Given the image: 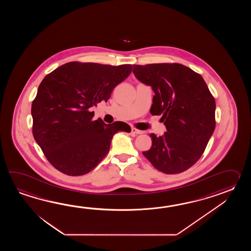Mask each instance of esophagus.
I'll use <instances>...</instances> for the list:
<instances>
[{
	"instance_id": "esophagus-1",
	"label": "esophagus",
	"mask_w": 251,
	"mask_h": 251,
	"mask_svg": "<svg viewBox=\"0 0 251 251\" xmlns=\"http://www.w3.org/2000/svg\"><path fill=\"white\" fill-rule=\"evenodd\" d=\"M131 132H132V133H133V134H141V133H144L143 131H141V130H138V129H136V128H132Z\"/></svg>"
}]
</instances>
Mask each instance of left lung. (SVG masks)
Listing matches in <instances>:
<instances>
[{
    "instance_id": "8db88e82",
    "label": "left lung",
    "mask_w": 251,
    "mask_h": 251,
    "mask_svg": "<svg viewBox=\"0 0 251 251\" xmlns=\"http://www.w3.org/2000/svg\"><path fill=\"white\" fill-rule=\"evenodd\" d=\"M137 80L154 91L151 115H159L167 132L151 133V147L143 154L157 170L176 174L192 167L215 128V100L203 77L179 64L133 65Z\"/></svg>"
}]
</instances>
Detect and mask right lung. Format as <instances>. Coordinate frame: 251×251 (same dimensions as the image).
<instances>
[{
  "label": "right lung",
  "instance_id": "1",
  "mask_svg": "<svg viewBox=\"0 0 251 251\" xmlns=\"http://www.w3.org/2000/svg\"><path fill=\"white\" fill-rule=\"evenodd\" d=\"M131 72L132 64L71 62L43 79L31 108L33 135L56 170L69 176L89 173L107 154L116 133L131 132L124 122L93 121L91 111Z\"/></svg>",
  "mask_w": 251,
  "mask_h": 251
}]
</instances>
